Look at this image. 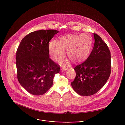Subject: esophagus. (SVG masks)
<instances>
[{"label": "esophagus", "instance_id": "obj_1", "mask_svg": "<svg viewBox=\"0 0 125 125\" xmlns=\"http://www.w3.org/2000/svg\"><path fill=\"white\" fill-rule=\"evenodd\" d=\"M62 71H66V70H67L68 69V67H64V68H62Z\"/></svg>", "mask_w": 125, "mask_h": 125}]
</instances>
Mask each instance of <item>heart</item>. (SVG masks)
Listing matches in <instances>:
<instances>
[{
	"label": "heart",
	"instance_id": "b5f03b06",
	"mask_svg": "<svg viewBox=\"0 0 125 125\" xmlns=\"http://www.w3.org/2000/svg\"><path fill=\"white\" fill-rule=\"evenodd\" d=\"M91 46V38L89 34L63 36L60 41L54 40L50 45V53L55 62H60L67 50L68 57L74 62H81L87 57Z\"/></svg>",
	"mask_w": 125,
	"mask_h": 125
}]
</instances>
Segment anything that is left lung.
Segmentation results:
<instances>
[{
	"label": "left lung",
	"instance_id": "obj_1",
	"mask_svg": "<svg viewBox=\"0 0 125 125\" xmlns=\"http://www.w3.org/2000/svg\"><path fill=\"white\" fill-rule=\"evenodd\" d=\"M94 45L88 59L74 68L76 76L71 82L73 90L84 96L96 93L106 83L111 73V53L107 44L94 33Z\"/></svg>",
	"mask_w": 125,
	"mask_h": 125
}]
</instances>
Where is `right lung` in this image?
Returning a JSON list of instances; mask_svg holds the SVG:
<instances>
[{
  "mask_svg": "<svg viewBox=\"0 0 125 125\" xmlns=\"http://www.w3.org/2000/svg\"><path fill=\"white\" fill-rule=\"evenodd\" d=\"M59 31L40 30L29 33L21 40L16 52L17 78L29 93L41 95L53 85L60 66L49 57V42Z\"/></svg>",
  "mask_w": 125,
  "mask_h": 125,
  "instance_id": "1",
  "label": "right lung"
}]
</instances>
